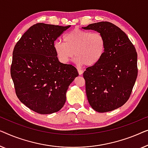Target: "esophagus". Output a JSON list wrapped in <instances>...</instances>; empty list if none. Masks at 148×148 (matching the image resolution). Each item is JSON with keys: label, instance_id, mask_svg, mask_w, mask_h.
<instances>
[{"label": "esophagus", "instance_id": "esophagus-1", "mask_svg": "<svg viewBox=\"0 0 148 148\" xmlns=\"http://www.w3.org/2000/svg\"><path fill=\"white\" fill-rule=\"evenodd\" d=\"M78 72L79 75H82V74H83V70H82L78 69Z\"/></svg>", "mask_w": 148, "mask_h": 148}]
</instances>
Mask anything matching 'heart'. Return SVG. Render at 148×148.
<instances>
[{
	"label": "heart",
	"instance_id": "b5f03b06",
	"mask_svg": "<svg viewBox=\"0 0 148 148\" xmlns=\"http://www.w3.org/2000/svg\"><path fill=\"white\" fill-rule=\"evenodd\" d=\"M63 42L57 41L53 48L60 62L68 64L74 56L80 65L92 66L103 57L106 40L103 34L76 28L63 36Z\"/></svg>",
	"mask_w": 148,
	"mask_h": 148
}]
</instances>
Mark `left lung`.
<instances>
[{
    "label": "left lung",
    "instance_id": "left-lung-1",
    "mask_svg": "<svg viewBox=\"0 0 148 148\" xmlns=\"http://www.w3.org/2000/svg\"><path fill=\"white\" fill-rule=\"evenodd\" d=\"M82 29L101 33L106 40L103 57L83 73L88 103L99 113L113 111L127 101L136 82V48L125 33L110 22L95 23Z\"/></svg>",
    "mask_w": 148,
    "mask_h": 148
}]
</instances>
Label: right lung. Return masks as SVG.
I'll use <instances>...</instances> for the list:
<instances>
[{"label": "right lung", "mask_w": 148, "mask_h": 148, "mask_svg": "<svg viewBox=\"0 0 148 148\" xmlns=\"http://www.w3.org/2000/svg\"><path fill=\"white\" fill-rule=\"evenodd\" d=\"M70 27L33 25L14 47L11 75L16 95L37 113L59 111L68 87L78 76L74 66L59 62L53 48L54 41Z\"/></svg>", "instance_id": "obj_1"}]
</instances>
